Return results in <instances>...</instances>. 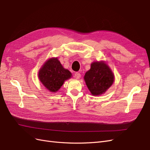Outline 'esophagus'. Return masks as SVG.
<instances>
[{
    "instance_id": "34e87169",
    "label": "esophagus",
    "mask_w": 150,
    "mask_h": 150,
    "mask_svg": "<svg viewBox=\"0 0 150 150\" xmlns=\"http://www.w3.org/2000/svg\"><path fill=\"white\" fill-rule=\"evenodd\" d=\"M80 77H81L80 74H79V72L75 73V78L76 79H79Z\"/></svg>"
}]
</instances>
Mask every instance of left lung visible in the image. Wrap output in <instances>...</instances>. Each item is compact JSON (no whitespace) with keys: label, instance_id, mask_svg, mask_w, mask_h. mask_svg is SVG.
I'll return each instance as SVG.
<instances>
[{"label":"left lung","instance_id":"left-lung-1","mask_svg":"<svg viewBox=\"0 0 150 150\" xmlns=\"http://www.w3.org/2000/svg\"><path fill=\"white\" fill-rule=\"evenodd\" d=\"M83 79L92 95L97 96L105 93L113 84L114 74L105 61H96L91 63Z\"/></svg>","mask_w":150,"mask_h":150}]
</instances>
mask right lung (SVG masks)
I'll return each instance as SVG.
<instances>
[{"label": "right lung", "instance_id": "add662e5", "mask_svg": "<svg viewBox=\"0 0 150 150\" xmlns=\"http://www.w3.org/2000/svg\"><path fill=\"white\" fill-rule=\"evenodd\" d=\"M71 76V73L63 68L57 57L47 59L38 71V78L41 83L53 93H56L65 81L70 79Z\"/></svg>", "mask_w": 150, "mask_h": 150}]
</instances>
